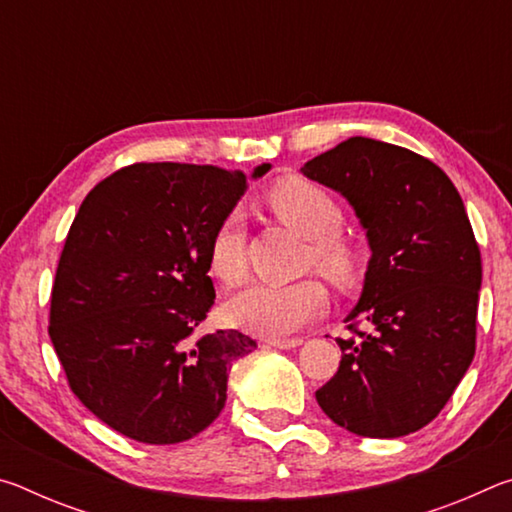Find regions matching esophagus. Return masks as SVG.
Masks as SVG:
<instances>
[{"mask_svg": "<svg viewBox=\"0 0 512 512\" xmlns=\"http://www.w3.org/2000/svg\"><path fill=\"white\" fill-rule=\"evenodd\" d=\"M302 339H268V345H273L277 350H293L298 348Z\"/></svg>", "mask_w": 512, "mask_h": 512, "instance_id": "34e87169", "label": "esophagus"}]
</instances>
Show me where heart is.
Here are the masks:
<instances>
[{
    "label": "heart",
    "mask_w": 512,
    "mask_h": 512,
    "mask_svg": "<svg viewBox=\"0 0 512 512\" xmlns=\"http://www.w3.org/2000/svg\"><path fill=\"white\" fill-rule=\"evenodd\" d=\"M266 203L277 219L311 239L309 259L320 273L336 284H350L357 277V250L339 235L343 212L332 194L311 180L291 176L268 189ZM207 266L216 280L228 287L246 275L244 237L235 214L225 216L214 228L207 244ZM325 307L327 293L316 280L291 284L255 282L228 300L225 316L246 332L287 339L316 320Z\"/></svg>",
    "instance_id": "heart-1"
}]
</instances>
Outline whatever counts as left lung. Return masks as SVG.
<instances>
[{
    "label": "left lung",
    "instance_id": "8db88e82",
    "mask_svg": "<svg viewBox=\"0 0 512 512\" xmlns=\"http://www.w3.org/2000/svg\"><path fill=\"white\" fill-rule=\"evenodd\" d=\"M300 171L348 198L372 250L345 318L354 336L336 339L339 370L316 400L357 436H409L443 411L476 350L481 250L461 194L431 160L370 137Z\"/></svg>",
    "mask_w": 512,
    "mask_h": 512
}]
</instances>
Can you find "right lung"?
<instances>
[{
    "label": "right lung",
    "mask_w": 512,
    "mask_h": 512,
    "mask_svg": "<svg viewBox=\"0 0 512 512\" xmlns=\"http://www.w3.org/2000/svg\"><path fill=\"white\" fill-rule=\"evenodd\" d=\"M246 183L212 164L137 162L101 180L67 232L51 343L72 393L137 443L176 445L210 427L232 361L257 348L237 329L196 336L216 296L207 244Z\"/></svg>",
    "instance_id": "right-lung-1"
}]
</instances>
